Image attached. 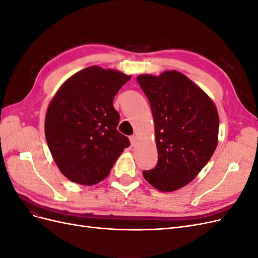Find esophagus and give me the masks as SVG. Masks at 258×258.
Listing matches in <instances>:
<instances>
[{"mask_svg": "<svg viewBox=\"0 0 258 258\" xmlns=\"http://www.w3.org/2000/svg\"><path fill=\"white\" fill-rule=\"evenodd\" d=\"M130 143H131V146H136V144L138 143V137L131 136L130 137Z\"/></svg>", "mask_w": 258, "mask_h": 258, "instance_id": "obj_1", "label": "esophagus"}]
</instances>
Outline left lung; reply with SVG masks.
I'll list each match as a JSON object with an SVG mask.
<instances>
[{
    "instance_id": "obj_1",
    "label": "left lung",
    "mask_w": 258,
    "mask_h": 258,
    "mask_svg": "<svg viewBox=\"0 0 258 258\" xmlns=\"http://www.w3.org/2000/svg\"><path fill=\"white\" fill-rule=\"evenodd\" d=\"M137 81L150 101L158 161L143 176L155 188L173 191L188 184L217 146L220 119L207 93L177 71L142 74Z\"/></svg>"
}]
</instances>
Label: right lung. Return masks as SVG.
<instances>
[{
  "mask_svg": "<svg viewBox=\"0 0 258 258\" xmlns=\"http://www.w3.org/2000/svg\"><path fill=\"white\" fill-rule=\"evenodd\" d=\"M129 75L100 67L86 68L61 86L48 106L45 136L52 158L70 181L95 185L105 178L130 145L117 130L113 101Z\"/></svg>",
  "mask_w": 258,
  "mask_h": 258,
  "instance_id": "1",
  "label": "right lung"
}]
</instances>
